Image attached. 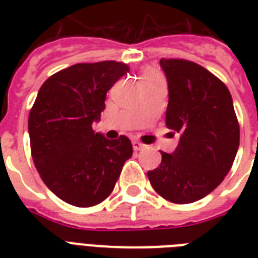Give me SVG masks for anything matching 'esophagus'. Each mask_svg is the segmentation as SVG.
I'll use <instances>...</instances> for the list:
<instances>
[{"mask_svg": "<svg viewBox=\"0 0 258 258\" xmlns=\"http://www.w3.org/2000/svg\"><path fill=\"white\" fill-rule=\"evenodd\" d=\"M133 147L135 151H141V150H143L146 147V145H143L142 142H138V141H134L133 142Z\"/></svg>", "mask_w": 258, "mask_h": 258, "instance_id": "obj_1", "label": "esophagus"}]
</instances>
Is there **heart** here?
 Returning a JSON list of instances; mask_svg holds the SVG:
<instances>
[{
  "instance_id": "heart-1",
  "label": "heart",
  "mask_w": 258,
  "mask_h": 258,
  "mask_svg": "<svg viewBox=\"0 0 258 258\" xmlns=\"http://www.w3.org/2000/svg\"><path fill=\"white\" fill-rule=\"evenodd\" d=\"M157 72H155V71H153V70H147V71H145V72H143V74H142V76H141V80H146V79H149V78H153V76H157Z\"/></svg>"
}]
</instances>
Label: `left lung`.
Masks as SVG:
<instances>
[{
  "instance_id": "left-lung-1",
  "label": "left lung",
  "mask_w": 258,
  "mask_h": 258,
  "mask_svg": "<svg viewBox=\"0 0 258 258\" xmlns=\"http://www.w3.org/2000/svg\"><path fill=\"white\" fill-rule=\"evenodd\" d=\"M169 88L167 128L179 134L171 154L147 172L154 190L174 204H191L212 192L232 167L240 146V125L232 95L204 67L162 58Z\"/></svg>"
}]
</instances>
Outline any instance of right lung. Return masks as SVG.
Listing matches in <instances>:
<instances>
[{
	"label": "right lung",
	"instance_id": "obj_1",
	"mask_svg": "<svg viewBox=\"0 0 258 258\" xmlns=\"http://www.w3.org/2000/svg\"><path fill=\"white\" fill-rule=\"evenodd\" d=\"M128 71L116 61L75 64L52 75L38 91L28 120L32 158L44 183L67 204L89 208L103 202L133 157L128 138L108 141L92 130L107 92Z\"/></svg>",
	"mask_w": 258,
	"mask_h": 258
}]
</instances>
